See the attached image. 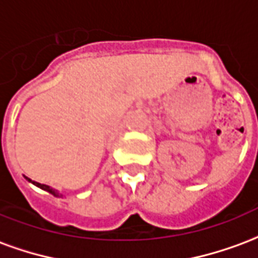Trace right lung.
<instances>
[{"mask_svg": "<svg viewBox=\"0 0 258 258\" xmlns=\"http://www.w3.org/2000/svg\"><path fill=\"white\" fill-rule=\"evenodd\" d=\"M25 178L27 179V181H29V182H31V184H33V185H36V186H38V188H41V189L47 190V192H49V194L53 195V196H56V198H60V196H62V195L59 194L58 190H56V189H53V188H51V186H49V185L40 184V182H36V181H31V179H30V178H27V177H25Z\"/></svg>", "mask_w": 258, "mask_h": 258, "instance_id": "1", "label": "right lung"}]
</instances>
